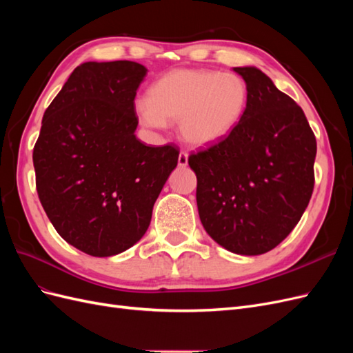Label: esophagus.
<instances>
[{
  "instance_id": "34e87169",
  "label": "esophagus",
  "mask_w": 353,
  "mask_h": 353,
  "mask_svg": "<svg viewBox=\"0 0 353 353\" xmlns=\"http://www.w3.org/2000/svg\"><path fill=\"white\" fill-rule=\"evenodd\" d=\"M187 165H188V154L184 153V152H181L179 156H178V166L185 168Z\"/></svg>"
}]
</instances>
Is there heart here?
I'll use <instances>...</instances> for the list:
<instances>
[{
	"label": "heart",
	"instance_id": "1",
	"mask_svg": "<svg viewBox=\"0 0 353 353\" xmlns=\"http://www.w3.org/2000/svg\"><path fill=\"white\" fill-rule=\"evenodd\" d=\"M248 101V83L236 73L176 69L148 88L147 103L138 105V117L148 128L178 122L179 137L187 144L209 147L232 134Z\"/></svg>",
	"mask_w": 353,
	"mask_h": 353
}]
</instances>
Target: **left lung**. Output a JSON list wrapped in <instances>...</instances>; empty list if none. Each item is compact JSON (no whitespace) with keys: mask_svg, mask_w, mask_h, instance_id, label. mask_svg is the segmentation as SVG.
Masks as SVG:
<instances>
[{"mask_svg":"<svg viewBox=\"0 0 353 353\" xmlns=\"http://www.w3.org/2000/svg\"><path fill=\"white\" fill-rule=\"evenodd\" d=\"M248 109L225 140L191 154L199 216L223 249L256 256L279 245L301 221L314 191L316 140L303 110L253 66Z\"/></svg>","mask_w":353,"mask_h":353,"instance_id":"left-lung-1","label":"left lung"}]
</instances>
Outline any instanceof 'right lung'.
Listing matches in <instances>:
<instances>
[{"label":"right lung","mask_w":353,"mask_h":353,"mask_svg":"<svg viewBox=\"0 0 353 353\" xmlns=\"http://www.w3.org/2000/svg\"><path fill=\"white\" fill-rule=\"evenodd\" d=\"M145 74L135 61L82 63L48 105L34 147L37 191L52 227L97 258L141 240L178 163L174 145L135 137L134 100Z\"/></svg>","instance_id":"obj_1"}]
</instances>
